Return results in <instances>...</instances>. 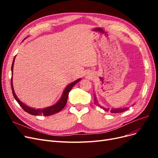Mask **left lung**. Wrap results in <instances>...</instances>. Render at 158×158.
<instances>
[{"instance_id": "8db88e82", "label": "left lung", "mask_w": 158, "mask_h": 158, "mask_svg": "<svg viewBox=\"0 0 158 158\" xmlns=\"http://www.w3.org/2000/svg\"><path fill=\"white\" fill-rule=\"evenodd\" d=\"M94 99H95V103H98V102H97V101H96V98H95H95H94ZM98 106H99L100 107H102L103 109H104L105 111H109V109L108 108V109H107V108H106V107H102V106H100L99 105L98 103ZM129 109V107H124V108H118V109H111V112L112 113H122V112H124V111H127V110H128Z\"/></svg>"}]
</instances>
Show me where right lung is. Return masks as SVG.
Returning a JSON list of instances; mask_svg holds the SVG:
<instances>
[{
	"instance_id": "1",
	"label": "right lung",
	"mask_w": 158,
	"mask_h": 158,
	"mask_svg": "<svg viewBox=\"0 0 158 158\" xmlns=\"http://www.w3.org/2000/svg\"><path fill=\"white\" fill-rule=\"evenodd\" d=\"M26 39V38H25ZM16 56H14L13 62H12V64L11 66V70H12V72H13V66H14V59H15ZM81 80V78H79L78 80H76L74 82L70 83V84H69L66 87V88L64 89V92L63 93V95L60 98V99L59 100V102H57L56 103H55V105L48 107H46L44 109H33L31 107H30L27 106L26 105H25L23 103H22L21 101H20L14 92V88H13V84H12V76L11 78V88H12V94L14 98L16 100V102L18 103V104L20 105L21 106V107L24 110V111L27 113H28L30 114H32V115H41V114H44V116H49L51 115V114H53L56 113H58L60 111H61L63 109L64 106H66V102H67V99H68V96H69V93L70 92V91L71 90V89L73 88V87L75 84H77L79 81Z\"/></svg>"
}]
</instances>
